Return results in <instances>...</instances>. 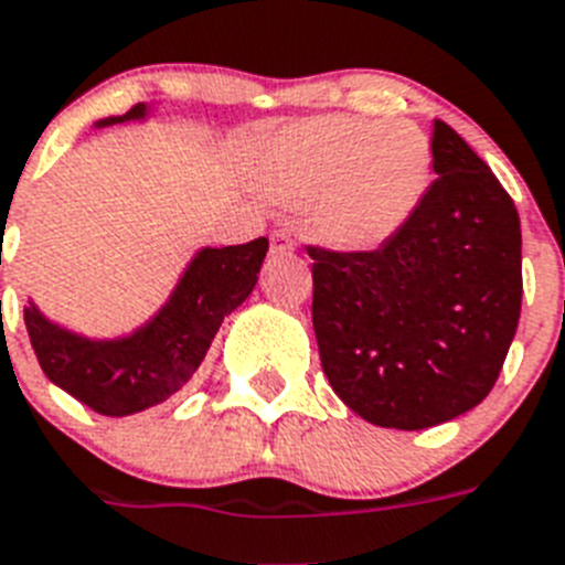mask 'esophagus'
Here are the masks:
<instances>
[{
	"label": "esophagus",
	"instance_id": "obj_1",
	"mask_svg": "<svg viewBox=\"0 0 565 565\" xmlns=\"http://www.w3.org/2000/svg\"><path fill=\"white\" fill-rule=\"evenodd\" d=\"M269 249H273V255H292L296 253V241L287 232H273L269 235Z\"/></svg>",
	"mask_w": 565,
	"mask_h": 565
}]
</instances>
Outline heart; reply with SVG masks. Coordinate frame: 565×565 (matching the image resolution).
I'll list each match as a JSON object with an SVG mask.
<instances>
[{"label":"heart","instance_id":"1","mask_svg":"<svg viewBox=\"0 0 565 565\" xmlns=\"http://www.w3.org/2000/svg\"><path fill=\"white\" fill-rule=\"evenodd\" d=\"M430 163V140L414 120L327 114L284 131L260 163V180L275 201L305 203L316 238L367 253L411 221Z\"/></svg>","mask_w":565,"mask_h":565}]
</instances>
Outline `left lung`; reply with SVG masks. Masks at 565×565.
<instances>
[{"mask_svg":"<svg viewBox=\"0 0 565 565\" xmlns=\"http://www.w3.org/2000/svg\"><path fill=\"white\" fill-rule=\"evenodd\" d=\"M430 151L436 180L387 244L307 246L324 376L379 428H434L480 405L520 321L514 201L448 122L434 120Z\"/></svg>","mask_w":565,"mask_h":565,"instance_id":"obj_1","label":"left lung"}]
</instances>
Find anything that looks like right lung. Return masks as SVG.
<instances>
[{"instance_id": "add662e5", "label": "right lung", "mask_w": 565, "mask_h": 565, "mask_svg": "<svg viewBox=\"0 0 565 565\" xmlns=\"http://www.w3.org/2000/svg\"><path fill=\"white\" fill-rule=\"evenodd\" d=\"M146 114V103H137L122 117H106L97 126L143 120ZM267 249V238L201 249L158 316L122 339L71 333L31 301L25 327L42 373L103 416H129L160 405L192 379L221 321L253 292Z\"/></svg>"}]
</instances>
